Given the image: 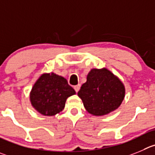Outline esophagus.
I'll list each match as a JSON object with an SVG mask.
<instances>
[{"mask_svg": "<svg viewBox=\"0 0 155 155\" xmlns=\"http://www.w3.org/2000/svg\"><path fill=\"white\" fill-rule=\"evenodd\" d=\"M80 86H81L80 84H78V85H76V86H74V89H75V91H76V92H79V89H80Z\"/></svg>", "mask_w": 155, "mask_h": 155, "instance_id": "34e87169", "label": "esophagus"}]
</instances>
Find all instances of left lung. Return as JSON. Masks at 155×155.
<instances>
[{"label": "left lung", "instance_id": "left-lung-1", "mask_svg": "<svg viewBox=\"0 0 155 155\" xmlns=\"http://www.w3.org/2000/svg\"><path fill=\"white\" fill-rule=\"evenodd\" d=\"M77 94L89 113L102 116L120 106L125 88L119 78L106 68L92 69Z\"/></svg>", "mask_w": 155, "mask_h": 155}]
</instances>
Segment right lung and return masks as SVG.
<instances>
[{
    "label": "right lung",
    "instance_id": "add662e5",
    "mask_svg": "<svg viewBox=\"0 0 155 155\" xmlns=\"http://www.w3.org/2000/svg\"><path fill=\"white\" fill-rule=\"evenodd\" d=\"M76 94L64 77L54 73H43L30 92V101L36 111L45 116H53L63 110L66 99Z\"/></svg>",
    "mask_w": 155,
    "mask_h": 155
}]
</instances>
